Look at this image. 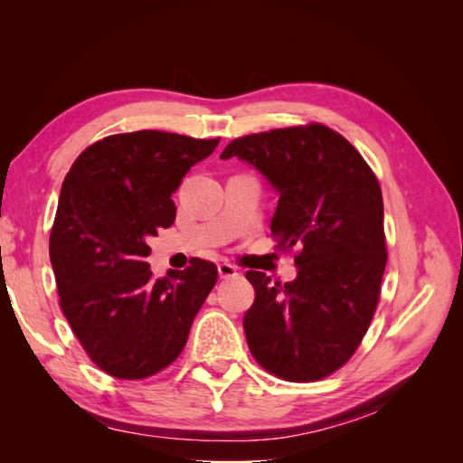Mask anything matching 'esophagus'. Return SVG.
Instances as JSON below:
<instances>
[{"label": "esophagus", "instance_id": "1", "mask_svg": "<svg viewBox=\"0 0 463 463\" xmlns=\"http://www.w3.org/2000/svg\"><path fill=\"white\" fill-rule=\"evenodd\" d=\"M237 274V269L233 264H230V262H222V264H218V276L222 278V279H228V278H232V276H235Z\"/></svg>", "mask_w": 463, "mask_h": 463}]
</instances>
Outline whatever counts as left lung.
Segmentation results:
<instances>
[{"instance_id": "1", "label": "left lung", "mask_w": 463, "mask_h": 463, "mask_svg": "<svg viewBox=\"0 0 463 463\" xmlns=\"http://www.w3.org/2000/svg\"><path fill=\"white\" fill-rule=\"evenodd\" d=\"M233 156L278 193L270 223L278 247L299 250L293 282L245 274L255 288L243 317L249 349L284 381H318L354 355L381 296V185L342 135L317 123L235 138L220 154Z\"/></svg>"}]
</instances>
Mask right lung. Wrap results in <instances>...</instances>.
Segmentation results:
<instances>
[{"mask_svg":"<svg viewBox=\"0 0 463 463\" xmlns=\"http://www.w3.org/2000/svg\"><path fill=\"white\" fill-rule=\"evenodd\" d=\"M220 138L177 133L111 135L89 146L61 185L50 260L61 311L104 373L137 381L165 369L185 347L214 288L213 262L154 279L148 240L175 220L172 194Z\"/></svg>","mask_w":463,"mask_h":463,"instance_id":"add662e5","label":"right lung"}]
</instances>
